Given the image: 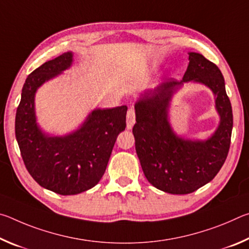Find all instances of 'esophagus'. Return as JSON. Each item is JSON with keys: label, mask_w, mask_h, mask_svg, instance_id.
<instances>
[{"label": "esophagus", "mask_w": 249, "mask_h": 249, "mask_svg": "<svg viewBox=\"0 0 249 249\" xmlns=\"http://www.w3.org/2000/svg\"><path fill=\"white\" fill-rule=\"evenodd\" d=\"M135 122H136V119H135V111L133 108H130L128 109L127 115H126V128L132 129Z\"/></svg>", "instance_id": "1"}]
</instances>
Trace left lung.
Segmentation results:
<instances>
[{
    "label": "left lung",
    "instance_id": "left-lung-1",
    "mask_svg": "<svg viewBox=\"0 0 249 249\" xmlns=\"http://www.w3.org/2000/svg\"><path fill=\"white\" fill-rule=\"evenodd\" d=\"M188 82L203 84L214 95L220 123L206 140L184 139L170 124L171 100ZM135 114V148L145 177L155 188L171 195H188L220 171L229 154L233 113L221 70L201 53H189L188 69L181 81L168 79L155 90L142 92Z\"/></svg>",
    "mask_w": 249,
    "mask_h": 249
}]
</instances>
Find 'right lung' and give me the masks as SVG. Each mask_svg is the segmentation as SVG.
<instances>
[{
	"instance_id": "1",
	"label": "right lung",
	"mask_w": 249,
	"mask_h": 249,
	"mask_svg": "<svg viewBox=\"0 0 249 249\" xmlns=\"http://www.w3.org/2000/svg\"><path fill=\"white\" fill-rule=\"evenodd\" d=\"M72 62L73 53L68 52L34 70L24 83L15 117L16 141L29 175L40 187L61 196L78 195L99 183L116 137L126 127L127 112L126 105L95 108L72 132H44L37 123L36 92Z\"/></svg>"
}]
</instances>
